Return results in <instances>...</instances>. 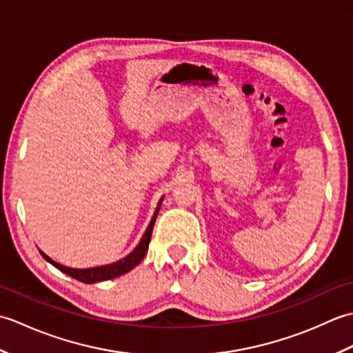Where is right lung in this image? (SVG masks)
<instances>
[{"mask_svg":"<svg viewBox=\"0 0 353 353\" xmlns=\"http://www.w3.org/2000/svg\"><path fill=\"white\" fill-rule=\"evenodd\" d=\"M162 200L163 197L159 200V203L156 206V211L152 216V221H150L148 228L145 230V234L142 235L139 244L134 247V249L124 256L123 259H119L117 262H112V264H106V265H99V267H91V268H72V267H66L59 264V262L52 261L48 254H45L42 250L41 254L43 256V259L50 262L51 265H54L57 270H61L62 273L68 274L74 279H77L83 283H95V282H103V281H109V279H115V277L125 274L127 272H130L132 268L137 267L139 262L144 259L145 253L148 250V244H150V239H152V232H153V226H154V221H156V216L157 212H159L161 205H162Z\"/></svg>","mask_w":353,"mask_h":353,"instance_id":"1","label":"right lung"}]
</instances>
